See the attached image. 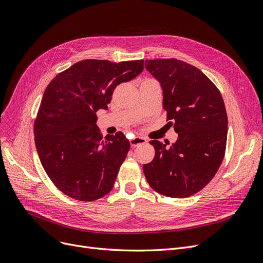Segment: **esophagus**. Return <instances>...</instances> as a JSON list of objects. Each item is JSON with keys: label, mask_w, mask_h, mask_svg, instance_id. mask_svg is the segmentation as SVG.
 <instances>
[{"label": "esophagus", "mask_w": 263, "mask_h": 263, "mask_svg": "<svg viewBox=\"0 0 263 263\" xmlns=\"http://www.w3.org/2000/svg\"><path fill=\"white\" fill-rule=\"evenodd\" d=\"M129 142H130V145H132V146H137V145H139V144L145 143V142H146V139L142 138V137H134V138H132V139L129 140Z\"/></svg>", "instance_id": "34e87169"}]
</instances>
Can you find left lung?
Masks as SVG:
<instances>
[{
	"instance_id": "8db88e82",
	"label": "left lung",
	"mask_w": 263,
	"mask_h": 263,
	"mask_svg": "<svg viewBox=\"0 0 263 263\" xmlns=\"http://www.w3.org/2000/svg\"><path fill=\"white\" fill-rule=\"evenodd\" d=\"M145 68L159 81L168 124L179 134L170 146L149 141L155 156L143 165L145 179L160 195L191 197L214 178L223 159L228 133L223 99L201 70L181 60H146Z\"/></svg>"
}]
</instances>
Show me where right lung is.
Here are the masks:
<instances>
[{
  "instance_id": "1",
  "label": "right lung",
  "mask_w": 263,
  "mask_h": 263,
  "mask_svg": "<svg viewBox=\"0 0 263 263\" xmlns=\"http://www.w3.org/2000/svg\"><path fill=\"white\" fill-rule=\"evenodd\" d=\"M143 70V60H83L46 87L34 122L35 145L49 179L66 196L94 201L115 185L129 151L122 132L103 135L96 112L108 109L116 87Z\"/></svg>"
}]
</instances>
